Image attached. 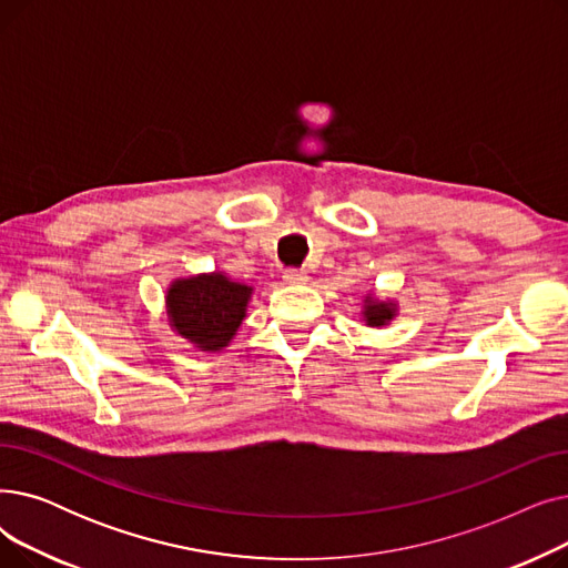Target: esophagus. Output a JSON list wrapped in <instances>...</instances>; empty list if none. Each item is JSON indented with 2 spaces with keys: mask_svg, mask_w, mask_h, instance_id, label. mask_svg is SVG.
<instances>
[{
  "mask_svg": "<svg viewBox=\"0 0 568 568\" xmlns=\"http://www.w3.org/2000/svg\"><path fill=\"white\" fill-rule=\"evenodd\" d=\"M310 277H307V273L305 270H301V267H286L284 270V282L286 284H305Z\"/></svg>",
  "mask_w": 568,
  "mask_h": 568,
  "instance_id": "esophagus-1",
  "label": "esophagus"
}]
</instances>
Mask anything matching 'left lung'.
<instances>
[{
  "label": "left lung",
  "instance_id": "left-lung-1",
  "mask_svg": "<svg viewBox=\"0 0 568 568\" xmlns=\"http://www.w3.org/2000/svg\"><path fill=\"white\" fill-rule=\"evenodd\" d=\"M390 318H393V307L388 303H372V301H367V305H365L367 326H386Z\"/></svg>",
  "mask_w": 568,
  "mask_h": 568
}]
</instances>
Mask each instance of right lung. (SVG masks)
<instances>
[{"label": "right lung", "instance_id": "right-lung-1", "mask_svg": "<svg viewBox=\"0 0 568 568\" xmlns=\"http://www.w3.org/2000/svg\"><path fill=\"white\" fill-rule=\"evenodd\" d=\"M250 293V286L229 282L220 273L175 282L166 298L171 326L196 346L217 351L245 318Z\"/></svg>", "mask_w": 568, "mask_h": 568}]
</instances>
